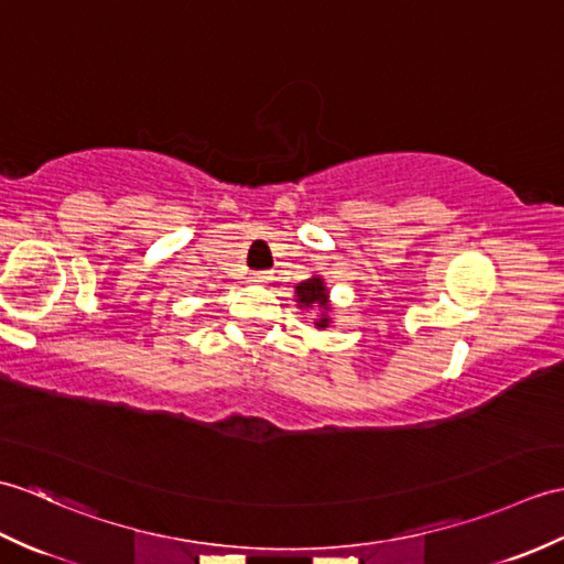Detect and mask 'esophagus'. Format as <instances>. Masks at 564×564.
Instances as JSON below:
<instances>
[{
  "instance_id": "esophagus-1",
  "label": "esophagus",
  "mask_w": 564,
  "mask_h": 564,
  "mask_svg": "<svg viewBox=\"0 0 564 564\" xmlns=\"http://www.w3.org/2000/svg\"><path fill=\"white\" fill-rule=\"evenodd\" d=\"M252 281H254V283H269L271 276H269L267 271H254V273H252Z\"/></svg>"
}]
</instances>
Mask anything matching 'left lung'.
Masks as SVG:
<instances>
[{
  "mask_svg": "<svg viewBox=\"0 0 564 564\" xmlns=\"http://www.w3.org/2000/svg\"><path fill=\"white\" fill-rule=\"evenodd\" d=\"M295 303L300 310H317L319 317L314 319L317 329H326L332 324V305H329V291H326L322 276H312L303 283L295 285Z\"/></svg>",
  "mask_w": 564,
  "mask_h": 564,
  "instance_id": "1",
  "label": "left lung"
}]
</instances>
